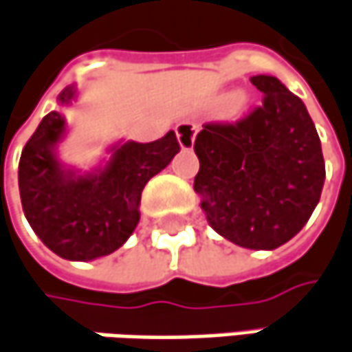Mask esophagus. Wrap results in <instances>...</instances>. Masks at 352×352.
Here are the masks:
<instances>
[{"label":"esophagus","mask_w":352,"mask_h":352,"mask_svg":"<svg viewBox=\"0 0 352 352\" xmlns=\"http://www.w3.org/2000/svg\"><path fill=\"white\" fill-rule=\"evenodd\" d=\"M175 131L181 149L191 151L192 146H195V135H197V131H199L197 124H192V122H181V124H177Z\"/></svg>","instance_id":"34e87169"}]
</instances>
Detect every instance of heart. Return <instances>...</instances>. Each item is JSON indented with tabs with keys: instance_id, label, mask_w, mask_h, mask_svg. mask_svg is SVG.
Instances as JSON below:
<instances>
[{
	"instance_id": "1",
	"label": "heart",
	"mask_w": 352,
	"mask_h": 352,
	"mask_svg": "<svg viewBox=\"0 0 352 352\" xmlns=\"http://www.w3.org/2000/svg\"><path fill=\"white\" fill-rule=\"evenodd\" d=\"M234 102H236V96H234V94H226V96L222 98V104H230V106H232Z\"/></svg>"
}]
</instances>
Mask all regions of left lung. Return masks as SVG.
<instances>
[{
  "label": "left lung",
  "mask_w": 352,
  "mask_h": 352,
  "mask_svg": "<svg viewBox=\"0 0 352 352\" xmlns=\"http://www.w3.org/2000/svg\"><path fill=\"white\" fill-rule=\"evenodd\" d=\"M262 106L236 124L197 133L195 192L222 238L274 250L298 234L319 203L325 161L305 104L270 74L250 78Z\"/></svg>",
  "instance_id": "1"
}]
</instances>
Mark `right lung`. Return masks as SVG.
<instances>
[{
  "label": "right lung",
  "instance_id": "1",
  "mask_svg": "<svg viewBox=\"0 0 352 352\" xmlns=\"http://www.w3.org/2000/svg\"><path fill=\"white\" fill-rule=\"evenodd\" d=\"M76 86H67L58 106H72ZM67 120L58 110L45 116L19 160V195L25 219L56 256L90 262L116 252L140 222L142 191L179 153L175 131L149 144L116 142L110 157L92 171L58 160Z\"/></svg>",
  "mask_w": 352,
  "mask_h": 352
}]
</instances>
